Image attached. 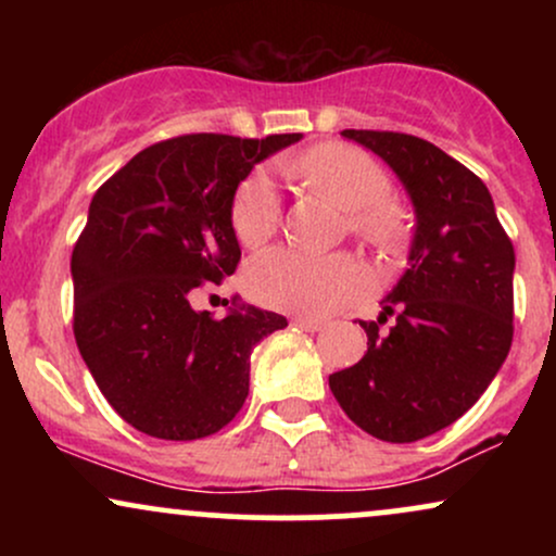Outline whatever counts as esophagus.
I'll return each mask as SVG.
<instances>
[{
  "label": "esophagus",
  "mask_w": 556,
  "mask_h": 556,
  "mask_svg": "<svg viewBox=\"0 0 556 556\" xmlns=\"http://www.w3.org/2000/svg\"><path fill=\"white\" fill-rule=\"evenodd\" d=\"M292 327L303 329V331H318L324 327L321 318H311V316H295L292 318Z\"/></svg>",
  "instance_id": "1"
}]
</instances>
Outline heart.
I'll use <instances>...</instances> for the list:
<instances>
[{
	"label": "heart",
	"instance_id": "b5f03b06",
	"mask_svg": "<svg viewBox=\"0 0 556 556\" xmlns=\"http://www.w3.org/2000/svg\"><path fill=\"white\" fill-rule=\"evenodd\" d=\"M300 175L344 212L350 229L371 245H392L402 232V212L389 201V175L368 151L348 143H324L305 154ZM282 203L271 175L256 169L235 190L229 225L245 248H261L277 232ZM363 271L350 256H308L274 248L251 261L248 292L271 308L324 316L363 290Z\"/></svg>",
	"mask_w": 556,
	"mask_h": 556
}]
</instances>
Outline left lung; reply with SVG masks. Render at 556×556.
<instances>
[{
	"mask_svg": "<svg viewBox=\"0 0 556 556\" xmlns=\"http://www.w3.org/2000/svg\"><path fill=\"white\" fill-rule=\"evenodd\" d=\"M371 149L416 208L407 269L379 321H361L366 355L329 376L348 418L381 442H418L455 424L486 392L513 344L515 251L489 188L429 140L342 130ZM395 316L389 332L378 324Z\"/></svg>",
	"mask_w": 556,
	"mask_h": 556,
	"instance_id": "8db88e82",
	"label": "left lung"
}]
</instances>
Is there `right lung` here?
Here are the masks:
<instances>
[{
  "mask_svg": "<svg viewBox=\"0 0 556 556\" xmlns=\"http://www.w3.org/2000/svg\"><path fill=\"white\" fill-rule=\"evenodd\" d=\"M300 138H169L96 190L70 264L73 331L101 394L132 429L190 442L238 416L253 348L287 318L238 300L214 318L193 300L238 269V185Z\"/></svg>",
  "mask_w": 556,
  "mask_h": 556,
  "instance_id": "add662e5",
  "label": "right lung"
}]
</instances>
